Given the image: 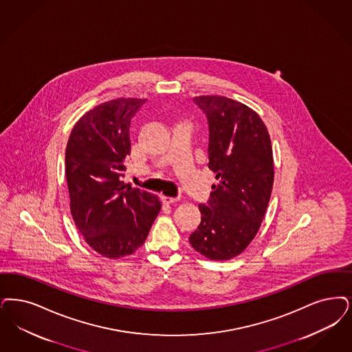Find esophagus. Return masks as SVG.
Returning a JSON list of instances; mask_svg holds the SVG:
<instances>
[{
    "label": "esophagus",
    "instance_id": "esophagus-1",
    "mask_svg": "<svg viewBox=\"0 0 352 352\" xmlns=\"http://www.w3.org/2000/svg\"><path fill=\"white\" fill-rule=\"evenodd\" d=\"M161 199H162V203H164V204H174V203L178 201L177 197H165V195H162Z\"/></svg>",
    "mask_w": 352,
    "mask_h": 352
}]
</instances>
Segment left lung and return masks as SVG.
<instances>
[{
    "label": "left lung",
    "instance_id": "obj_1",
    "mask_svg": "<svg viewBox=\"0 0 352 352\" xmlns=\"http://www.w3.org/2000/svg\"><path fill=\"white\" fill-rule=\"evenodd\" d=\"M194 102L210 126L208 204H199L201 221L190 243L211 261L242 253L256 236L274 184V157L267 128L249 106L223 96H199Z\"/></svg>",
    "mask_w": 352,
    "mask_h": 352
}]
</instances>
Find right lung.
Returning <instances> with one entry per match:
<instances>
[{
  "label": "right lung",
  "instance_id": "obj_1",
  "mask_svg": "<svg viewBox=\"0 0 352 352\" xmlns=\"http://www.w3.org/2000/svg\"><path fill=\"white\" fill-rule=\"evenodd\" d=\"M146 99L116 98L85 113L65 151L73 221L99 255L119 259L145 242L161 210L157 195L120 179L131 153L129 124Z\"/></svg>",
  "mask_w": 352,
  "mask_h": 352
}]
</instances>
